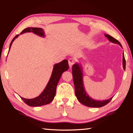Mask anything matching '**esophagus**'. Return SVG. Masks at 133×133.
<instances>
[{
  "instance_id": "esophagus-1",
  "label": "esophagus",
  "mask_w": 133,
  "mask_h": 133,
  "mask_svg": "<svg viewBox=\"0 0 133 133\" xmlns=\"http://www.w3.org/2000/svg\"><path fill=\"white\" fill-rule=\"evenodd\" d=\"M75 63V59L73 58H70L69 59V66L70 67H71L72 66V65L74 64Z\"/></svg>"
}]
</instances>
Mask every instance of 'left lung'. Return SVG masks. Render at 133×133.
Masks as SVG:
<instances>
[{
    "mask_svg": "<svg viewBox=\"0 0 133 133\" xmlns=\"http://www.w3.org/2000/svg\"><path fill=\"white\" fill-rule=\"evenodd\" d=\"M104 36L107 38H108L109 41H110L113 43H116L119 44V46L122 47V45L120 43V42L115 39L111 36L108 34H104ZM122 64L123 68L125 70L126 69V61L124 56V53L123 52L122 55ZM72 77L73 81H74V86H75V94L77 97L78 101L81 102L83 105H85L88 107H102L106 104L108 103L111 100L112 97L108 99H105L103 101L95 100L93 99L91 97H90L86 91L84 89L83 84V75L82 72V68L81 65L79 63H75L72 66Z\"/></svg>",
    "mask_w": 133,
    "mask_h": 133,
    "instance_id": "left-lung-1",
    "label": "left lung"
}]
</instances>
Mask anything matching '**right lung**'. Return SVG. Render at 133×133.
<instances>
[{"label":"right lung","mask_w":133,"mask_h":133,"mask_svg":"<svg viewBox=\"0 0 133 133\" xmlns=\"http://www.w3.org/2000/svg\"><path fill=\"white\" fill-rule=\"evenodd\" d=\"M30 32L34 33L39 36H42V37L45 36L44 32L43 29L36 27H28L22 31L21 34ZM18 36L19 35H16L11 41L10 44L9 51L13 42L16 38L18 37ZM69 67L68 61L66 59H64L63 61L61 62L60 63L55 64L54 66L52 72L50 80L43 92L38 97L36 98L32 99H26L21 97L22 99L29 106L34 107L43 106L51 102L55 96L56 86H57L61 75L63 72L67 71L69 69Z\"/></svg>","instance_id":"obj_1"}]
</instances>
